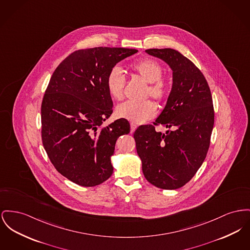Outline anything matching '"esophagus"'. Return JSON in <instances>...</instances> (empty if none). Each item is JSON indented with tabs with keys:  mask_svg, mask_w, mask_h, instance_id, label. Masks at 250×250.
Listing matches in <instances>:
<instances>
[{
	"mask_svg": "<svg viewBox=\"0 0 250 250\" xmlns=\"http://www.w3.org/2000/svg\"><path fill=\"white\" fill-rule=\"evenodd\" d=\"M136 128H137V125L134 124V123H130V131H131V133L134 132Z\"/></svg>",
	"mask_w": 250,
	"mask_h": 250,
	"instance_id": "esophagus-1",
	"label": "esophagus"
}]
</instances>
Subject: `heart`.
Returning a JSON list of instances; mask_svg holds the SVG:
<instances>
[{
    "label": "heart",
    "instance_id": "heart-1",
    "mask_svg": "<svg viewBox=\"0 0 250 250\" xmlns=\"http://www.w3.org/2000/svg\"><path fill=\"white\" fill-rule=\"evenodd\" d=\"M133 73L148 83L145 97H152L159 103L166 101L169 95V85L162 78L163 68L154 59L146 58L131 65ZM125 77L122 69L112 67L105 77V87L109 96L121 101L125 96ZM118 117L128 120L135 124H143L156 115V104L150 100L141 103L125 102L119 104L116 108Z\"/></svg>",
    "mask_w": 250,
    "mask_h": 250
}]
</instances>
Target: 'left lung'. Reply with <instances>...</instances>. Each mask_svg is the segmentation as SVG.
Returning a JSON list of instances; mask_svg holds the SVG:
<instances>
[{
	"label": "left lung",
	"instance_id": "8db88e82",
	"mask_svg": "<svg viewBox=\"0 0 250 250\" xmlns=\"http://www.w3.org/2000/svg\"><path fill=\"white\" fill-rule=\"evenodd\" d=\"M146 52L171 67L173 87L154 125H141L133 136L147 180L158 188L176 190L191 180L206 159L214 124L212 97L205 76L178 51ZM160 124L171 130L156 132Z\"/></svg>",
	"mask_w": 250,
	"mask_h": 250
}]
</instances>
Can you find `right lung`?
I'll return each instance as SVG.
<instances>
[{"label": "right lung", "instance_id": "add662e5", "mask_svg": "<svg viewBox=\"0 0 250 250\" xmlns=\"http://www.w3.org/2000/svg\"><path fill=\"white\" fill-rule=\"evenodd\" d=\"M127 48L81 49L64 59L52 75L42 103V139L55 168L75 184L92 187L113 173L110 158L130 125L119 119L101 127L113 112L105 87L109 70L136 54Z\"/></svg>", "mask_w": 250, "mask_h": 250}]
</instances>
